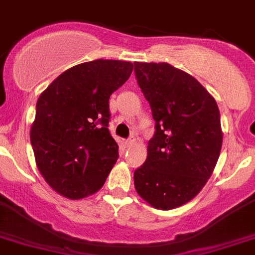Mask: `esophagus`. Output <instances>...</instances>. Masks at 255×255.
<instances>
[{
  "mask_svg": "<svg viewBox=\"0 0 255 255\" xmlns=\"http://www.w3.org/2000/svg\"><path fill=\"white\" fill-rule=\"evenodd\" d=\"M134 142H136L134 136H129V138L126 139V146H127V147H130V146H133V144H134Z\"/></svg>",
  "mask_w": 255,
  "mask_h": 255,
  "instance_id": "esophagus-1",
  "label": "esophagus"
}]
</instances>
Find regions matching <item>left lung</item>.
Here are the masks:
<instances>
[{"mask_svg":"<svg viewBox=\"0 0 255 255\" xmlns=\"http://www.w3.org/2000/svg\"><path fill=\"white\" fill-rule=\"evenodd\" d=\"M134 75L155 121L147 159L133 174L134 188L152 207L173 210L193 199L216 166L219 107L193 76L169 63L134 62Z\"/></svg>","mask_w":255,"mask_h":255,"instance_id":"8db88e82","label":"left lung"}]
</instances>
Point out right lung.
Returning a JSON list of instances; mask_svg holds the SVG:
<instances>
[{"mask_svg":"<svg viewBox=\"0 0 255 255\" xmlns=\"http://www.w3.org/2000/svg\"><path fill=\"white\" fill-rule=\"evenodd\" d=\"M132 70L130 62H86L65 71L39 96L31 146L39 171L62 196L81 199L104 185L119 157L108 129L109 98Z\"/></svg>","mask_w":255,"mask_h":255,"instance_id":"1","label":"right lung"}]
</instances>
